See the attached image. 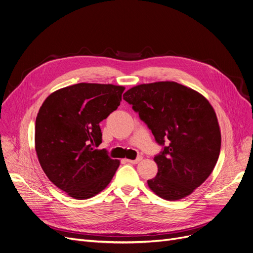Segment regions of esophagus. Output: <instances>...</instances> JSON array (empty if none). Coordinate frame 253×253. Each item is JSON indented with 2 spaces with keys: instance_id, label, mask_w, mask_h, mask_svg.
Returning a JSON list of instances; mask_svg holds the SVG:
<instances>
[{
  "instance_id": "esophagus-1",
  "label": "esophagus",
  "mask_w": 253,
  "mask_h": 253,
  "mask_svg": "<svg viewBox=\"0 0 253 253\" xmlns=\"http://www.w3.org/2000/svg\"><path fill=\"white\" fill-rule=\"evenodd\" d=\"M142 160V156H138L135 160H130V159H127V162L128 163H131V164H137V163H139L140 161Z\"/></svg>"
}]
</instances>
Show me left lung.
I'll use <instances>...</instances> for the list:
<instances>
[{
    "label": "left lung",
    "mask_w": 253,
    "mask_h": 253,
    "mask_svg": "<svg viewBox=\"0 0 253 253\" xmlns=\"http://www.w3.org/2000/svg\"><path fill=\"white\" fill-rule=\"evenodd\" d=\"M123 98L164 145L154 158L158 173L148 180L149 188L168 201L191 195L213 171L220 152V129L212 105L192 88L169 81L132 87Z\"/></svg>",
    "instance_id": "8db88e82"
}]
</instances>
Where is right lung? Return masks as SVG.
<instances>
[{
    "label": "right lung",
    "mask_w": 253,
    "mask_h": 253,
    "mask_svg": "<svg viewBox=\"0 0 253 253\" xmlns=\"http://www.w3.org/2000/svg\"><path fill=\"white\" fill-rule=\"evenodd\" d=\"M123 86L79 83L56 90L40 108L35 128V147L47 177L78 200L100 193L115 175L120 161L101 143L99 123L116 111Z\"/></svg>",
    "instance_id": "add662e5"
}]
</instances>
